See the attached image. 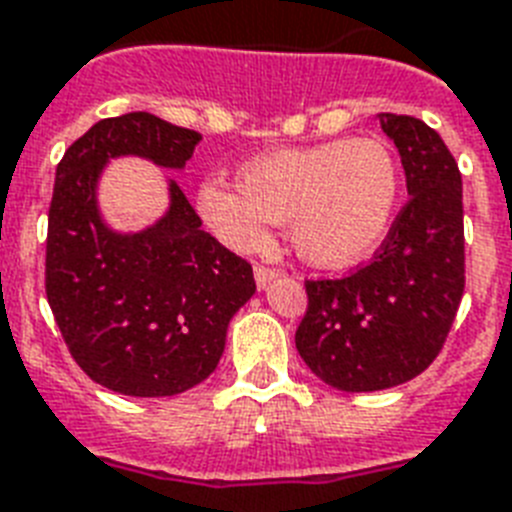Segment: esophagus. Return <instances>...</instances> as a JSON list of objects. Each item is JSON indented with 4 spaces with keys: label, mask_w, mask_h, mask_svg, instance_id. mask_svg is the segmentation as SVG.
<instances>
[{
    "label": "esophagus",
    "mask_w": 512,
    "mask_h": 512,
    "mask_svg": "<svg viewBox=\"0 0 512 512\" xmlns=\"http://www.w3.org/2000/svg\"><path fill=\"white\" fill-rule=\"evenodd\" d=\"M278 273H281V270L270 268V265H255V281H257V286L270 284V281H273V278H276Z\"/></svg>",
    "instance_id": "obj_1"
}]
</instances>
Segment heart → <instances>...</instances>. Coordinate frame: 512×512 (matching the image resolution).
<instances>
[{
  "label": "heart",
  "mask_w": 512,
  "mask_h": 512,
  "mask_svg": "<svg viewBox=\"0 0 512 512\" xmlns=\"http://www.w3.org/2000/svg\"><path fill=\"white\" fill-rule=\"evenodd\" d=\"M239 186L205 181L197 207L220 242L255 252L268 223H289L307 263L344 268L368 257L389 231L400 165L381 139H336L276 149L239 170Z\"/></svg>",
  "instance_id": "obj_1"
}]
</instances>
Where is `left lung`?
Returning <instances> with one entry per match:
<instances>
[{"instance_id":"1","label":"left lung","mask_w":512,"mask_h":512,"mask_svg":"<svg viewBox=\"0 0 512 512\" xmlns=\"http://www.w3.org/2000/svg\"><path fill=\"white\" fill-rule=\"evenodd\" d=\"M397 144L407 194L371 263L342 278L305 281L297 352L342 392H378L421 376L442 352L465 289L463 178L423 120L381 112Z\"/></svg>"}]
</instances>
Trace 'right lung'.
Listing matches in <instances>:
<instances>
[{
  "instance_id": "1",
  "label": "right lung",
  "mask_w": 512,
  "mask_h": 512,
  "mask_svg": "<svg viewBox=\"0 0 512 512\" xmlns=\"http://www.w3.org/2000/svg\"><path fill=\"white\" fill-rule=\"evenodd\" d=\"M199 141L128 112L94 123L57 165L44 289L70 357L112 392L170 397L202 384L218 368L228 321L255 294L252 265L202 231L176 181L157 226L120 236L99 220L94 186L110 157L184 168Z\"/></svg>"
}]
</instances>
